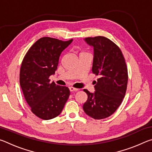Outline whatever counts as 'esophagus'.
<instances>
[{"mask_svg":"<svg viewBox=\"0 0 152 152\" xmlns=\"http://www.w3.org/2000/svg\"><path fill=\"white\" fill-rule=\"evenodd\" d=\"M69 89H70V91L71 92H73V91H78V88H74V87H72V86H70V88H69Z\"/></svg>","mask_w":152,"mask_h":152,"instance_id":"34e87169","label":"esophagus"}]
</instances>
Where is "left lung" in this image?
Here are the masks:
<instances>
[{
    "instance_id": "left-lung-1",
    "label": "left lung",
    "mask_w": 152,
    "mask_h": 152,
    "mask_svg": "<svg viewBox=\"0 0 152 152\" xmlns=\"http://www.w3.org/2000/svg\"><path fill=\"white\" fill-rule=\"evenodd\" d=\"M94 48L92 73L99 76L94 93L84 91L88 99L83 104L86 115L102 119L113 115L125 97L128 82L127 67L120 48L102 36L84 39Z\"/></svg>"
}]
</instances>
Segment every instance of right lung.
Wrapping results in <instances>:
<instances>
[{
	"label": "right lung",
	"mask_w": 152,
	"mask_h": 152,
	"mask_svg": "<svg viewBox=\"0 0 152 152\" xmlns=\"http://www.w3.org/2000/svg\"><path fill=\"white\" fill-rule=\"evenodd\" d=\"M72 40L40 38L23 60L20 85L31 110L40 119L49 120L58 116L70 96L68 87L56 85L54 82L51 83L50 76L58 68L61 53Z\"/></svg>",
	"instance_id": "obj_1"
}]
</instances>
